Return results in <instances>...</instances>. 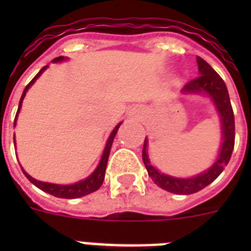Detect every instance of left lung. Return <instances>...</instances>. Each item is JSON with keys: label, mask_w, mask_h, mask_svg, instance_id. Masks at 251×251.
Wrapping results in <instances>:
<instances>
[{"label": "left lung", "mask_w": 251, "mask_h": 251, "mask_svg": "<svg viewBox=\"0 0 251 251\" xmlns=\"http://www.w3.org/2000/svg\"><path fill=\"white\" fill-rule=\"evenodd\" d=\"M197 62H198L201 75L187 82L186 86L183 87V92H206L214 100L219 114L222 117L223 126V145L218 160L215 161V164L208 171L197 176V177L176 178V177L160 173L151 165L149 156H147V141H145L143 151H142L143 163H145L146 169L149 172L151 179L157 186H160L161 189H164L169 193H175V194H193V193H197V191L208 186L212 181L218 178L223 169L229 163L234 147V114L232 105H230L229 94H228L226 83L222 79V76L219 75L203 58L197 57Z\"/></svg>", "instance_id": "left-lung-1"}]
</instances>
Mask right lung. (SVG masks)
<instances>
[{"mask_svg": "<svg viewBox=\"0 0 251 251\" xmlns=\"http://www.w3.org/2000/svg\"><path fill=\"white\" fill-rule=\"evenodd\" d=\"M64 60V57H57L54 58V62L57 61H62ZM48 68V66H44V68L41 69L40 72L37 73L36 75L33 76V79L29 82L27 86H25V91H23V94H22V98H21V101H19V106H18V112H17V116L19 113V109H21L22 106V101H23V98H25V92L28 90L31 84L35 82V80L39 78V76L43 74L45 69ZM17 116H15V120H17ZM121 124H118L114 130L112 131L110 134L109 139L106 142V146H105V150H104V153H102V157L101 160H100V164L99 167L96 168V171L92 173V175L88 177V178L83 179V181H80V182H76V183H73V185H56V183H48V182H41V181H37V179L32 178L31 176L27 175L23 169V173L27 178L31 181V182L37 186L39 189H41L45 193H49V194L54 195L57 198H66V199H73V198H80V197H84L87 194H91V193H94L99 189V187L102 185V181H104V177H105V169H106V163H108V157H109V152H110V147H112V143H113V139L116 137V134H117V130L120 127Z\"/></svg>", "mask_w": 251, "mask_h": 251, "instance_id": "right-lung-1", "label": "right lung"}]
</instances>
